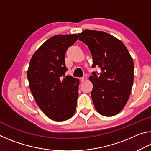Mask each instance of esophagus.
<instances>
[{
	"label": "esophagus",
	"mask_w": 151,
	"mask_h": 151,
	"mask_svg": "<svg viewBox=\"0 0 151 151\" xmlns=\"http://www.w3.org/2000/svg\"><path fill=\"white\" fill-rule=\"evenodd\" d=\"M86 78H87V76H86V75L83 76V77H82V78H81V81H82V82H84V81H85L86 80Z\"/></svg>",
	"instance_id": "obj_1"
}]
</instances>
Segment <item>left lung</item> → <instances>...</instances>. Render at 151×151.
<instances>
[{"mask_svg": "<svg viewBox=\"0 0 151 151\" xmlns=\"http://www.w3.org/2000/svg\"><path fill=\"white\" fill-rule=\"evenodd\" d=\"M78 39L88 47L93 56V72L89 78L93 85L91 97L94 107L103 116H111L124 108L134 81V63L121 40L103 31L85 30Z\"/></svg>", "mask_w": 151, "mask_h": 151, "instance_id": "8db88e82", "label": "left lung"}]
</instances>
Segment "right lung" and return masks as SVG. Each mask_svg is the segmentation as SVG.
Returning a JSON list of instances; mask_svg holds the SVG:
<instances>
[{
  "label": "right lung",
  "instance_id": "1",
  "mask_svg": "<svg viewBox=\"0 0 151 151\" xmlns=\"http://www.w3.org/2000/svg\"><path fill=\"white\" fill-rule=\"evenodd\" d=\"M77 39V35L53 36L40 46L30 61L27 78L30 91L40 109L53 121H66L76 111L79 81L71 76H65L68 70L65 56Z\"/></svg>",
  "mask_w": 151,
  "mask_h": 151
}]
</instances>
